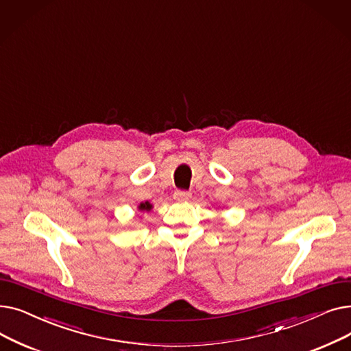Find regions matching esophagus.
I'll list each match as a JSON object with an SVG mask.
<instances>
[{"label": "esophagus", "mask_w": 351, "mask_h": 351, "mask_svg": "<svg viewBox=\"0 0 351 351\" xmlns=\"http://www.w3.org/2000/svg\"><path fill=\"white\" fill-rule=\"evenodd\" d=\"M191 196H192V193L189 191H176L173 193V197L179 202H186L191 199Z\"/></svg>", "instance_id": "esophagus-1"}]
</instances>
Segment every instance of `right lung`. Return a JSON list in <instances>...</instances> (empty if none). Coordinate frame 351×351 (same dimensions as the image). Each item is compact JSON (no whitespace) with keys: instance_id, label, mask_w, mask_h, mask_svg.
Here are the masks:
<instances>
[{"instance_id":"obj_1","label":"right lung","mask_w":351,"mask_h":351,"mask_svg":"<svg viewBox=\"0 0 351 351\" xmlns=\"http://www.w3.org/2000/svg\"><path fill=\"white\" fill-rule=\"evenodd\" d=\"M139 209H141V210H146V212H149V210L152 209V205L149 204V202H145V204H141V205H139Z\"/></svg>"}]
</instances>
